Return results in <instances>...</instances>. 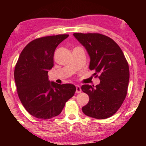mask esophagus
Here are the masks:
<instances>
[{"mask_svg":"<svg viewBox=\"0 0 146 146\" xmlns=\"http://www.w3.org/2000/svg\"><path fill=\"white\" fill-rule=\"evenodd\" d=\"M76 93H77V94L81 93L82 90H81L80 86H79V85H76Z\"/></svg>","mask_w":146,"mask_h":146,"instance_id":"esophagus-1","label":"esophagus"}]
</instances>
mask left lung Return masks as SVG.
Masks as SVG:
<instances>
[{
	"label": "left lung",
	"mask_w": 146,
	"mask_h": 146,
	"mask_svg": "<svg viewBox=\"0 0 146 146\" xmlns=\"http://www.w3.org/2000/svg\"><path fill=\"white\" fill-rule=\"evenodd\" d=\"M74 36L85 48L90 62L89 68L99 75V84H84L81 88L89 96L82 107L85 115L96 119L113 115L122 104L127 94L129 79L128 63L115 42L98 33H74Z\"/></svg>",
	"instance_id": "8db88e82"
}]
</instances>
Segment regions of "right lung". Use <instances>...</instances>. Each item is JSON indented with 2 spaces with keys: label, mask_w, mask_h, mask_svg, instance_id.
<instances>
[{
  "label": "right lung",
  "mask_w": 146,
  "mask_h": 146,
  "mask_svg": "<svg viewBox=\"0 0 146 146\" xmlns=\"http://www.w3.org/2000/svg\"><path fill=\"white\" fill-rule=\"evenodd\" d=\"M68 35L39 38L26 46L15 69V80L22 104L30 114L46 119L61 113L65 103L74 95L72 84H58L48 80V72L54 66L56 47Z\"/></svg>",
  "instance_id": "right-lung-1"
}]
</instances>
